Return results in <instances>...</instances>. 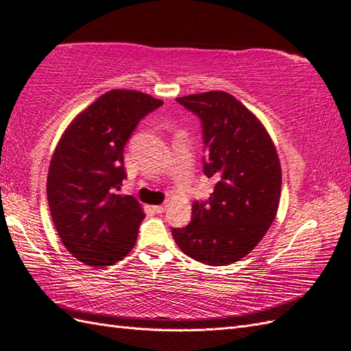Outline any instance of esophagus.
I'll list each match as a JSON object with an SVG mask.
<instances>
[{"instance_id": "esophagus-1", "label": "esophagus", "mask_w": 351, "mask_h": 351, "mask_svg": "<svg viewBox=\"0 0 351 351\" xmlns=\"http://www.w3.org/2000/svg\"><path fill=\"white\" fill-rule=\"evenodd\" d=\"M155 211L158 213V215H162V213H165V210H167V205H155Z\"/></svg>"}]
</instances>
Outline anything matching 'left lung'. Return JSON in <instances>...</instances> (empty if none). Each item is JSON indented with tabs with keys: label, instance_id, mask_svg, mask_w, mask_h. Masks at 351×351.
I'll use <instances>...</instances> for the list:
<instances>
[{
	"label": "left lung",
	"instance_id": "8db88e82",
	"mask_svg": "<svg viewBox=\"0 0 351 351\" xmlns=\"http://www.w3.org/2000/svg\"><path fill=\"white\" fill-rule=\"evenodd\" d=\"M201 119L204 174L217 182L207 202H193L191 223L173 229L189 258L223 267L249 254L274 221L281 167L268 131L252 111L223 90L177 98Z\"/></svg>",
	"mask_w": 351,
	"mask_h": 351
}]
</instances>
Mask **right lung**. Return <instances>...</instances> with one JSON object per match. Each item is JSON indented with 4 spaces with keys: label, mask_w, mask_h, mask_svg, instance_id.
<instances>
[{
    "label": "right lung",
    "mask_w": 351,
    "mask_h": 351,
    "mask_svg": "<svg viewBox=\"0 0 351 351\" xmlns=\"http://www.w3.org/2000/svg\"><path fill=\"white\" fill-rule=\"evenodd\" d=\"M164 104L138 90L113 89L77 114L53 152L47 174L50 215L65 249L92 268L122 261L144 219L126 178L123 147L141 119Z\"/></svg>",
    "instance_id": "obj_1"
}]
</instances>
